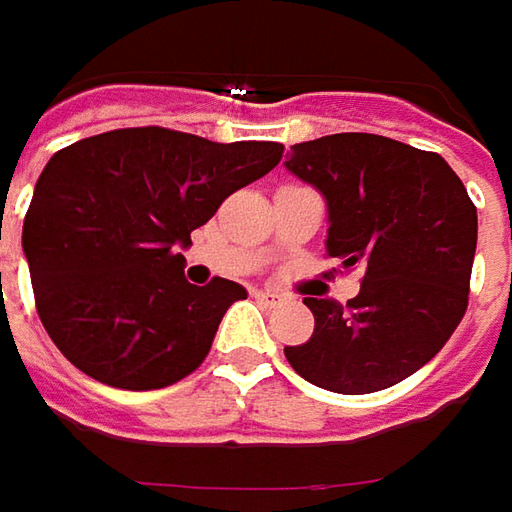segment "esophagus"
<instances>
[{
    "instance_id": "obj_1",
    "label": "esophagus",
    "mask_w": 512,
    "mask_h": 512,
    "mask_svg": "<svg viewBox=\"0 0 512 512\" xmlns=\"http://www.w3.org/2000/svg\"><path fill=\"white\" fill-rule=\"evenodd\" d=\"M255 300L260 303V306H269V309H274V306H280V303H283V294H277V291L272 289H263V291H255Z\"/></svg>"
}]
</instances>
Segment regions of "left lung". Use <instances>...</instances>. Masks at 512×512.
Returning <instances> with one entry per match:
<instances>
[{
	"label": "left lung",
	"instance_id": "1",
	"mask_svg": "<svg viewBox=\"0 0 512 512\" xmlns=\"http://www.w3.org/2000/svg\"><path fill=\"white\" fill-rule=\"evenodd\" d=\"M286 167L328 206V257L362 266L348 303L306 297L309 343L286 360L334 394H374L431 362L462 323L476 255V206L436 152L371 133L294 144Z\"/></svg>",
	"mask_w": 512,
	"mask_h": 512
}]
</instances>
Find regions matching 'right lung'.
<instances>
[{
  "mask_svg": "<svg viewBox=\"0 0 512 512\" xmlns=\"http://www.w3.org/2000/svg\"><path fill=\"white\" fill-rule=\"evenodd\" d=\"M283 144L127 127L59 150L36 181L22 249L39 320L87 377L167 388L209 354L246 289L192 286L181 246L232 192L272 172Z\"/></svg>",
  "mask_w": 512,
  "mask_h": 512,
  "instance_id": "right-lung-1",
  "label": "right lung"
}]
</instances>
